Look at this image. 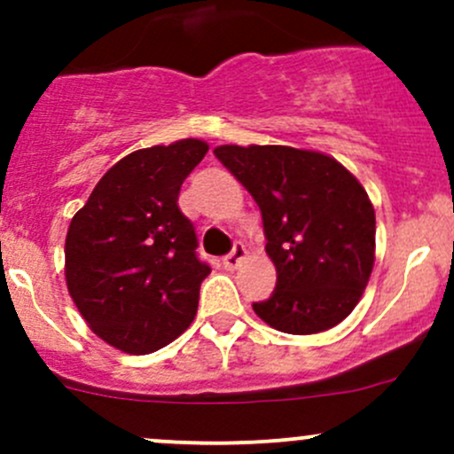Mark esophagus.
<instances>
[{
  "mask_svg": "<svg viewBox=\"0 0 454 454\" xmlns=\"http://www.w3.org/2000/svg\"><path fill=\"white\" fill-rule=\"evenodd\" d=\"M246 256H248V250H246V246H244V244H235V248H232V253L226 254V256H223V259H222L223 268H226V270L239 268V263L246 259Z\"/></svg>",
  "mask_w": 454,
  "mask_h": 454,
  "instance_id": "esophagus-1",
  "label": "esophagus"
}]
</instances>
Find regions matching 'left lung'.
Returning <instances> with one entry per match:
<instances>
[{
    "label": "left lung",
    "instance_id": "1",
    "mask_svg": "<svg viewBox=\"0 0 454 454\" xmlns=\"http://www.w3.org/2000/svg\"><path fill=\"white\" fill-rule=\"evenodd\" d=\"M215 155L259 206L265 253L277 268V287L253 303L254 314L296 336L342 323L375 261V210L363 184L320 151L222 145Z\"/></svg>",
    "mask_w": 454,
    "mask_h": 454
}]
</instances>
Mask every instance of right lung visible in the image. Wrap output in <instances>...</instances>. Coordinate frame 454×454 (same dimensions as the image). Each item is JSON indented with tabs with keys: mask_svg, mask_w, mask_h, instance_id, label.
Segmentation results:
<instances>
[{
	"mask_svg": "<svg viewBox=\"0 0 454 454\" xmlns=\"http://www.w3.org/2000/svg\"><path fill=\"white\" fill-rule=\"evenodd\" d=\"M206 151L184 138L125 155L67 228V292L91 332L125 354L162 349L198 314L210 268L177 195Z\"/></svg>",
	"mask_w": 454,
	"mask_h": 454,
	"instance_id": "obj_1",
	"label": "right lung"
}]
</instances>
